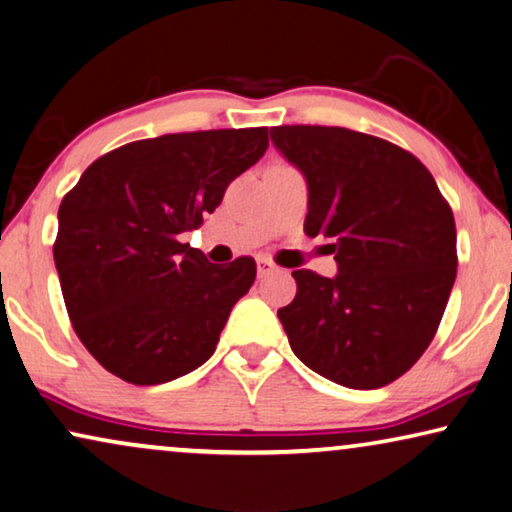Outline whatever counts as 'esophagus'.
I'll return each instance as SVG.
<instances>
[{"instance_id": "esophagus-1", "label": "esophagus", "mask_w": 512, "mask_h": 512, "mask_svg": "<svg viewBox=\"0 0 512 512\" xmlns=\"http://www.w3.org/2000/svg\"><path fill=\"white\" fill-rule=\"evenodd\" d=\"M271 271H276V264L271 262V259H257V276L262 278V276H269Z\"/></svg>"}]
</instances>
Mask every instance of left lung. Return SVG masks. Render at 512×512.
<instances>
[{
  "label": "left lung",
  "instance_id": "obj_1",
  "mask_svg": "<svg viewBox=\"0 0 512 512\" xmlns=\"http://www.w3.org/2000/svg\"><path fill=\"white\" fill-rule=\"evenodd\" d=\"M271 141L308 183L304 232L329 236L334 278L292 271L278 318L301 362L331 383L376 390L429 348L457 276L452 208L429 169L345 127L280 125Z\"/></svg>",
  "mask_w": 512,
  "mask_h": 512
}]
</instances>
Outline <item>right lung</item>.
<instances>
[{
    "label": "right lung",
    "mask_w": 512,
    "mask_h": 512,
    "mask_svg": "<svg viewBox=\"0 0 512 512\" xmlns=\"http://www.w3.org/2000/svg\"><path fill=\"white\" fill-rule=\"evenodd\" d=\"M269 148L266 127L132 141L83 171L57 211L64 306L92 357L132 385H160L206 362L255 259L211 264L181 243Z\"/></svg>",
    "instance_id": "add662e5"
}]
</instances>
